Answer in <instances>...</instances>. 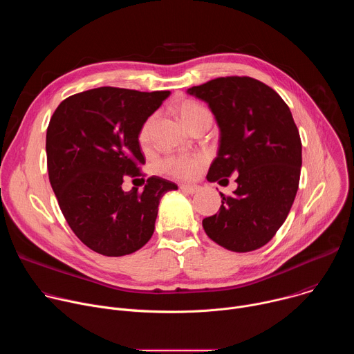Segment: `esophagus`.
<instances>
[{"instance_id": "1", "label": "esophagus", "mask_w": 354, "mask_h": 354, "mask_svg": "<svg viewBox=\"0 0 354 354\" xmlns=\"http://www.w3.org/2000/svg\"><path fill=\"white\" fill-rule=\"evenodd\" d=\"M180 189H182V192L189 193V194H194V193H197L200 190V187L197 185H189V183L180 185Z\"/></svg>"}]
</instances>
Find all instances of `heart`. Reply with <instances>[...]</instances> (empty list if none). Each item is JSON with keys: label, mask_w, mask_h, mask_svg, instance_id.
I'll use <instances>...</instances> for the list:
<instances>
[{"label": "heart", "mask_w": 354, "mask_h": 354, "mask_svg": "<svg viewBox=\"0 0 354 354\" xmlns=\"http://www.w3.org/2000/svg\"><path fill=\"white\" fill-rule=\"evenodd\" d=\"M175 113L179 118L180 123L190 130L196 123H198L201 119H205L207 116H212L210 112L201 106L200 104L194 102V100L186 99L179 102L175 106ZM156 122V115L149 116L141 126L138 131V141L140 144H147L149 140L151 129H153ZM206 162V157L201 154H194V156H172L167 157L160 161L158 164V171L167 176L176 178V179H190L193 178L200 168L203 167Z\"/></svg>", "instance_id": "obj_1"}]
</instances>
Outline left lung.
<instances>
[{"mask_svg":"<svg viewBox=\"0 0 354 354\" xmlns=\"http://www.w3.org/2000/svg\"><path fill=\"white\" fill-rule=\"evenodd\" d=\"M187 93L205 100L220 127L207 180L238 174L232 196L203 220L210 239L232 252L266 245L286 221L298 190L301 138L281 96L250 77H220Z\"/></svg>","mask_w":354,"mask_h":354,"instance_id":"left-lung-1","label":"left lung"}]
</instances>
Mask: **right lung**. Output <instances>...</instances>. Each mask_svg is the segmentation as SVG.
I'll return each instance as SVG.
<instances>
[{
    "instance_id": "obj_1",
    "label": "right lung",
    "mask_w": 354,
    "mask_h": 354,
    "mask_svg": "<svg viewBox=\"0 0 354 354\" xmlns=\"http://www.w3.org/2000/svg\"><path fill=\"white\" fill-rule=\"evenodd\" d=\"M169 93L100 86L68 96L50 119V185L73 232L100 255L142 248L154 234L161 197L178 189L160 176L148 178L142 192L122 189L127 178L142 179L138 131Z\"/></svg>"
}]
</instances>
